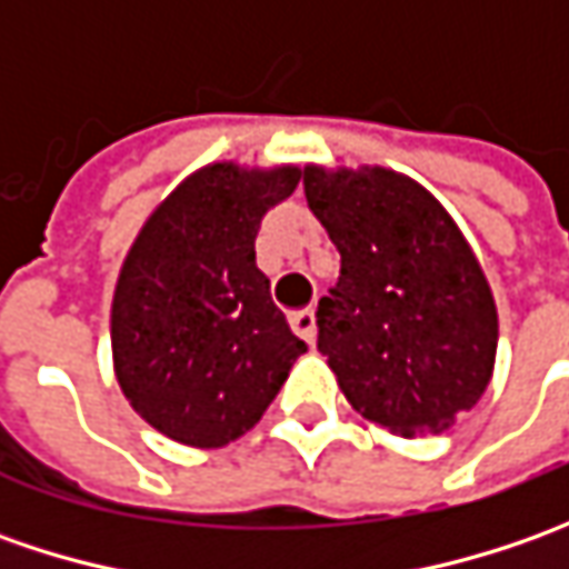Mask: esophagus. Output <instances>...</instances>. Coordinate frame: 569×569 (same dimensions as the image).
Segmentation results:
<instances>
[{
    "label": "esophagus",
    "instance_id": "1",
    "mask_svg": "<svg viewBox=\"0 0 569 569\" xmlns=\"http://www.w3.org/2000/svg\"><path fill=\"white\" fill-rule=\"evenodd\" d=\"M291 329H295L297 336L307 341V345H313V341H317V313H313L310 307L291 313Z\"/></svg>",
    "mask_w": 569,
    "mask_h": 569
}]
</instances>
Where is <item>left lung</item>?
Segmentation results:
<instances>
[{
  "mask_svg": "<svg viewBox=\"0 0 569 569\" xmlns=\"http://www.w3.org/2000/svg\"><path fill=\"white\" fill-rule=\"evenodd\" d=\"M303 192L341 256L317 348L345 399L402 437L449 427L485 396L497 355L493 295L462 230L386 167H303Z\"/></svg>",
  "mask_w": 569,
  "mask_h": 569,
  "instance_id": "obj_1",
  "label": "left lung"
}]
</instances>
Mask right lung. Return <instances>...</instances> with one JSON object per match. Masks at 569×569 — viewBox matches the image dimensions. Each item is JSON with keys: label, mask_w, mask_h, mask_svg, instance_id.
Here are the masks:
<instances>
[{"label": "right lung", "mask_w": 569, "mask_h": 569, "mask_svg": "<svg viewBox=\"0 0 569 569\" xmlns=\"http://www.w3.org/2000/svg\"><path fill=\"white\" fill-rule=\"evenodd\" d=\"M297 180V167H202L154 208L122 262L113 370L129 405L177 443L243 437L307 351L256 266L259 224Z\"/></svg>", "instance_id": "obj_1"}]
</instances>
